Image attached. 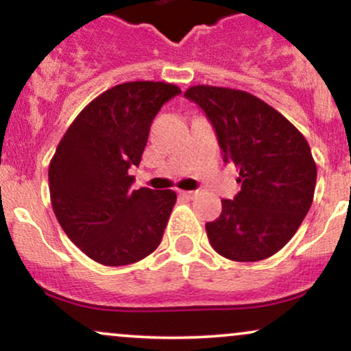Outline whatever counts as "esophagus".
<instances>
[{"label":"esophagus","mask_w":351,"mask_h":351,"mask_svg":"<svg viewBox=\"0 0 351 351\" xmlns=\"http://www.w3.org/2000/svg\"><path fill=\"white\" fill-rule=\"evenodd\" d=\"M196 195H198V193H196V191H180V196H183L184 199L196 198Z\"/></svg>","instance_id":"34e87169"}]
</instances>
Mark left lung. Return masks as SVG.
Returning a JSON list of instances; mask_svg holds the SVG:
<instances>
[{"mask_svg": "<svg viewBox=\"0 0 351 351\" xmlns=\"http://www.w3.org/2000/svg\"><path fill=\"white\" fill-rule=\"evenodd\" d=\"M184 97L203 108L224 163L239 170L241 191L223 199L219 217L206 223L209 243L236 263L267 259L292 239L312 206L317 167L307 140L244 90L195 86Z\"/></svg>", "mask_w": 351, "mask_h": 351, "instance_id": "8db88e82", "label": "left lung"}]
</instances>
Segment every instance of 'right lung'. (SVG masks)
Masks as SVG:
<instances>
[{
	"instance_id": "right-lung-1",
	"label": "right lung",
	"mask_w": 351,
	"mask_h": 351,
	"mask_svg": "<svg viewBox=\"0 0 351 351\" xmlns=\"http://www.w3.org/2000/svg\"><path fill=\"white\" fill-rule=\"evenodd\" d=\"M173 84L136 80L108 88L67 128L49 165L51 204L67 237L95 263L127 265L158 247L176 203L171 189H132L150 125Z\"/></svg>"
}]
</instances>
